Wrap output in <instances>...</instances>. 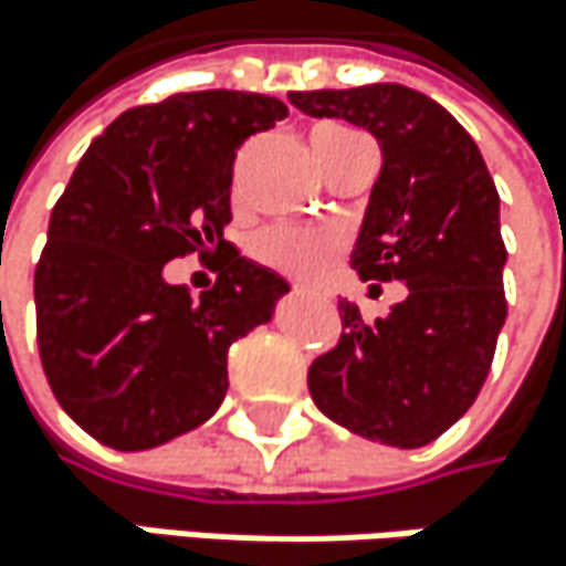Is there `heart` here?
I'll use <instances>...</instances> for the list:
<instances>
[{
	"label": "heart",
	"mask_w": 566,
	"mask_h": 566,
	"mask_svg": "<svg viewBox=\"0 0 566 566\" xmlns=\"http://www.w3.org/2000/svg\"><path fill=\"white\" fill-rule=\"evenodd\" d=\"M345 134L352 130H342V127H322L315 134V150H322L325 144L332 140H342ZM345 238L342 231L335 228H308V224H274V228H264L258 238H254V254L285 271V274H295V277H318L332 261L335 254L342 251Z\"/></svg>",
	"instance_id": "b5f03b06"
}]
</instances>
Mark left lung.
I'll return each mask as SVG.
<instances>
[{
  "instance_id": "8db88e82",
  "label": "left lung",
  "mask_w": 566,
  "mask_h": 566,
  "mask_svg": "<svg viewBox=\"0 0 566 566\" xmlns=\"http://www.w3.org/2000/svg\"><path fill=\"white\" fill-rule=\"evenodd\" d=\"M308 116L369 130L382 170L361 218L352 268L361 281H402L386 318L361 322L338 302L342 338L308 369L315 406L348 432L416 450L447 432L480 396L506 322L500 193L473 137L419 90L373 83L289 93Z\"/></svg>"
}]
</instances>
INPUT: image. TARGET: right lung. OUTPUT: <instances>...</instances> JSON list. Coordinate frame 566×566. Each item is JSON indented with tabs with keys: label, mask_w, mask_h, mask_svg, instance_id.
<instances>
[{
	"label": "right lung",
	"mask_w": 566,
	"mask_h": 566,
	"mask_svg": "<svg viewBox=\"0 0 566 566\" xmlns=\"http://www.w3.org/2000/svg\"><path fill=\"white\" fill-rule=\"evenodd\" d=\"M289 106L238 90L134 106L90 144L50 214L35 264V335L53 396L109 450H154L228 396V348L271 322L289 281L224 241L238 147ZM219 262L190 300L163 264Z\"/></svg>",
	"instance_id": "1"
}]
</instances>
